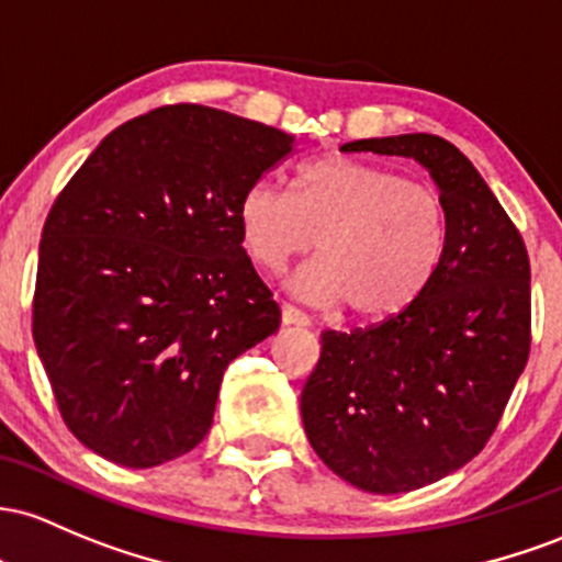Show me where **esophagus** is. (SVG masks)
I'll return each instance as SVG.
<instances>
[{
  "instance_id": "1",
  "label": "esophagus",
  "mask_w": 562,
  "mask_h": 562,
  "mask_svg": "<svg viewBox=\"0 0 562 562\" xmlns=\"http://www.w3.org/2000/svg\"><path fill=\"white\" fill-rule=\"evenodd\" d=\"M281 321L286 326H307V324H311V318H307V315L302 313L300 307L289 305V302H281Z\"/></svg>"
}]
</instances>
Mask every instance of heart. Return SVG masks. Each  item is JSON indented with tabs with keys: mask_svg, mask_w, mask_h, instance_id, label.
<instances>
[{
	"mask_svg": "<svg viewBox=\"0 0 562 562\" xmlns=\"http://www.w3.org/2000/svg\"><path fill=\"white\" fill-rule=\"evenodd\" d=\"M238 231L257 265L279 270L313 247L318 257L289 286L352 318L380 321L406 311L432 281L449 220L430 188L380 164L326 156L300 169L294 193L257 180L238 201Z\"/></svg>",
	"mask_w": 562,
	"mask_h": 562,
	"instance_id": "obj_1",
	"label": "heart"
}]
</instances>
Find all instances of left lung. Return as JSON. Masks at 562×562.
Listing matches in <instances>:
<instances>
[{
	"label": "left lung",
	"instance_id": "left-lung-1",
	"mask_svg": "<svg viewBox=\"0 0 562 562\" xmlns=\"http://www.w3.org/2000/svg\"><path fill=\"white\" fill-rule=\"evenodd\" d=\"M342 150L422 164L449 220L425 292L380 326L321 334L300 398L326 468L369 494H406L464 468L499 425L531 348V265L457 145L414 132Z\"/></svg>",
	"mask_w": 562,
	"mask_h": 562
}]
</instances>
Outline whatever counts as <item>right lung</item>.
Here are the masks:
<instances>
[{
    "mask_svg": "<svg viewBox=\"0 0 562 562\" xmlns=\"http://www.w3.org/2000/svg\"><path fill=\"white\" fill-rule=\"evenodd\" d=\"M297 137L206 105H167L100 140L49 210L34 342L63 419L122 468L204 440L220 382L279 331L238 201Z\"/></svg>",
    "mask_w": 562,
    "mask_h": 562,
    "instance_id": "right-lung-1",
    "label": "right lung"
}]
</instances>
